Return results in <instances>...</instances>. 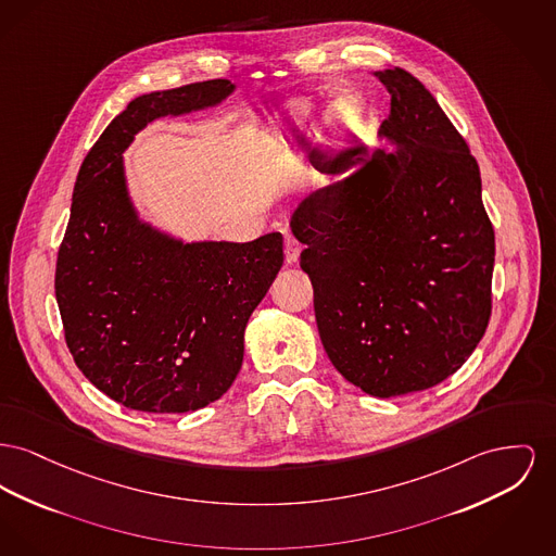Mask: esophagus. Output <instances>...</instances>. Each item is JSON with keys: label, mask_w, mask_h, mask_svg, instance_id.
<instances>
[{"label": "esophagus", "mask_w": 556, "mask_h": 556, "mask_svg": "<svg viewBox=\"0 0 556 556\" xmlns=\"http://www.w3.org/2000/svg\"><path fill=\"white\" fill-rule=\"evenodd\" d=\"M300 250H302V245L298 243V239L292 237V235H286V262L288 264H295L298 262Z\"/></svg>", "instance_id": "34e87169"}]
</instances>
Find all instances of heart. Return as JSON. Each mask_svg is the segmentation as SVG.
Here are the masks:
<instances>
[{"instance_id":"1","label":"heart","mask_w":556,"mask_h":556,"mask_svg":"<svg viewBox=\"0 0 556 556\" xmlns=\"http://www.w3.org/2000/svg\"><path fill=\"white\" fill-rule=\"evenodd\" d=\"M319 128V117L315 104L300 102L294 104L290 115L275 124L262 138L261 162L268 169H294L300 164L302 140H306ZM357 134V122L346 109H333L329 113L324 130V140L331 149H342L353 142Z\"/></svg>"}]
</instances>
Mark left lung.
I'll return each mask as SVG.
<instances>
[{"label":"left lung","instance_id":"left-lung-1","mask_svg":"<svg viewBox=\"0 0 556 556\" xmlns=\"http://www.w3.org/2000/svg\"><path fill=\"white\" fill-rule=\"evenodd\" d=\"M391 113L378 149L292 214L327 357L361 391L389 399L457 371L491 315L495 239L481 172L422 81L378 73Z\"/></svg>","mask_w":556,"mask_h":556}]
</instances>
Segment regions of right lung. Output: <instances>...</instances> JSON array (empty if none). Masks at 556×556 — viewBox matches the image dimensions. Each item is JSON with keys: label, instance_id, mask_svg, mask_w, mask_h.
Instances as JSON below:
<instances>
[{"label": "right lung", "instance_id": "right-lung-1", "mask_svg": "<svg viewBox=\"0 0 556 556\" xmlns=\"http://www.w3.org/2000/svg\"><path fill=\"white\" fill-rule=\"evenodd\" d=\"M229 79L131 100L86 155L56 262L66 346L109 399L149 414L220 399L243 363L250 315L283 264V237L182 241L140 218L124 151L160 117L218 106Z\"/></svg>", "mask_w": 556, "mask_h": 556}]
</instances>
